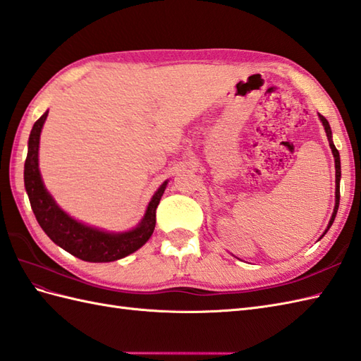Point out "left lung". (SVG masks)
<instances>
[{"instance_id": "8db88e82", "label": "left lung", "mask_w": 361, "mask_h": 361, "mask_svg": "<svg viewBox=\"0 0 361 361\" xmlns=\"http://www.w3.org/2000/svg\"><path fill=\"white\" fill-rule=\"evenodd\" d=\"M318 116H320V120L324 126V130H326V137H328V141H329V146L332 149V155H334V160H335V207H334V212H332V216H331V221L328 224V229L324 231V233L329 231V228L332 226L334 220H335V215H337V211H338V204H340V178H341V167H340V154L337 147H335L334 141H332V130H331V126L328 123V120L324 118L323 115L318 114ZM323 233V235H324ZM322 235V237H323Z\"/></svg>"}]
</instances>
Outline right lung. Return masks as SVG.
I'll use <instances>...</instances> for the list:
<instances>
[{
    "mask_svg": "<svg viewBox=\"0 0 361 361\" xmlns=\"http://www.w3.org/2000/svg\"><path fill=\"white\" fill-rule=\"evenodd\" d=\"M47 114L49 111L41 115L33 124L27 145V158L24 163V186H26L32 211L35 214L41 229L55 245L63 247L73 257L90 263L115 262V259L135 252L152 235L157 221V206L164 194L167 181H164L154 194L140 224L129 232H106L73 220L55 203L52 195L44 188L38 169L39 135Z\"/></svg>",
    "mask_w": 361,
    "mask_h": 361,
    "instance_id": "1",
    "label": "right lung"
}]
</instances>
